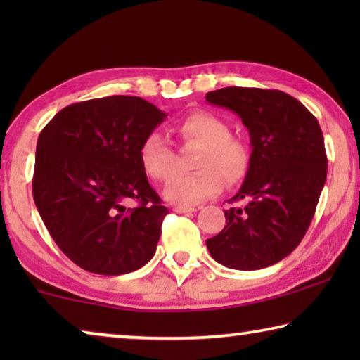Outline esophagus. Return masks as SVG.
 <instances>
[{"label":"esophagus","instance_id":"obj_1","mask_svg":"<svg viewBox=\"0 0 360 360\" xmlns=\"http://www.w3.org/2000/svg\"><path fill=\"white\" fill-rule=\"evenodd\" d=\"M176 212H195L197 208H193V206H174L173 208Z\"/></svg>","mask_w":360,"mask_h":360}]
</instances>
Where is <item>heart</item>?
<instances>
[{
    "instance_id": "heart-1",
    "label": "heart",
    "mask_w": 360,
    "mask_h": 360,
    "mask_svg": "<svg viewBox=\"0 0 360 360\" xmlns=\"http://www.w3.org/2000/svg\"><path fill=\"white\" fill-rule=\"evenodd\" d=\"M174 131L184 143L200 144L193 167L187 174H174L163 195L172 203H198L227 186L245 178L251 155L240 138L230 135L224 119L208 111H195L181 119ZM139 162L144 173L154 181H167L174 172V152L160 133H149L139 148Z\"/></svg>"
}]
</instances>
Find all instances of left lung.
<instances>
[{"label": "left lung", "instance_id": "left-lung-1", "mask_svg": "<svg viewBox=\"0 0 360 360\" xmlns=\"http://www.w3.org/2000/svg\"><path fill=\"white\" fill-rule=\"evenodd\" d=\"M211 105L241 117L251 136V163L240 192L245 206L225 210L227 225L206 240L212 259L235 270L270 266L300 245L327 178L318 119L294 96L273 89L225 87Z\"/></svg>", "mask_w": 360, "mask_h": 360}]
</instances>
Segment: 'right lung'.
<instances>
[{
  "label": "right lung",
  "instance_id": "obj_1",
  "mask_svg": "<svg viewBox=\"0 0 360 360\" xmlns=\"http://www.w3.org/2000/svg\"><path fill=\"white\" fill-rule=\"evenodd\" d=\"M165 117L139 96L114 95L66 106L42 129L34 205L77 266L125 275L155 254L168 210L146 178L139 148Z\"/></svg>",
  "mask_w": 360,
  "mask_h": 360
}]
</instances>
